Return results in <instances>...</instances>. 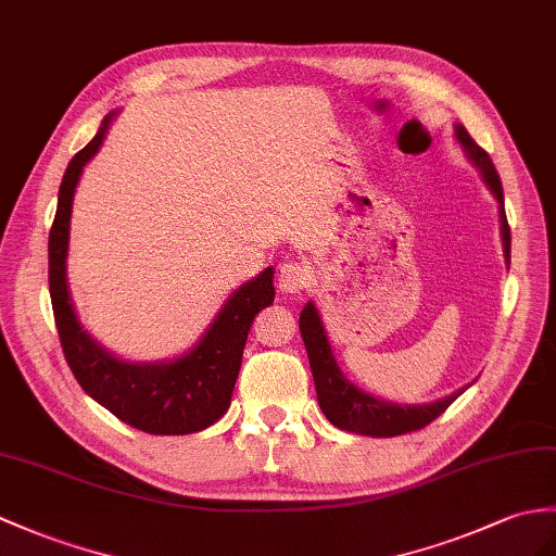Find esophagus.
I'll use <instances>...</instances> for the list:
<instances>
[{"instance_id":"1","label":"esophagus","mask_w":556,"mask_h":556,"mask_svg":"<svg viewBox=\"0 0 556 556\" xmlns=\"http://www.w3.org/2000/svg\"><path fill=\"white\" fill-rule=\"evenodd\" d=\"M309 279H313V269L303 261H289L279 267V289L281 293H301L309 287Z\"/></svg>"}]
</instances>
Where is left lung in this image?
Returning <instances> with one entry per match:
<instances>
[{"label": "left lung", "instance_id": "8db88e82", "mask_svg": "<svg viewBox=\"0 0 556 556\" xmlns=\"http://www.w3.org/2000/svg\"><path fill=\"white\" fill-rule=\"evenodd\" d=\"M455 137L459 141L464 156H467L476 170L481 173L483 185L490 189V193H493L497 201L502 249H505V257L509 263L511 231L505 215V193H502L500 175L488 153L471 139L467 127L455 123ZM299 327H301V337L307 351L309 369H313L317 403L321 412H325V417L337 426V429L351 431L357 435H371V438H391V435L417 431V429H424L426 424H431L433 419L441 417L443 412L471 386V383L464 386V389L426 405H397V403H391V400H381L377 395L365 393L363 389H357V386L341 371L337 357H333V351H331L325 321H321L319 309L313 301L305 303Z\"/></svg>", "mask_w": 556, "mask_h": 556}]
</instances>
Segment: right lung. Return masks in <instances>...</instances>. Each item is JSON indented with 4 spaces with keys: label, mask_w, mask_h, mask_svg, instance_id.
I'll list each match as a JSON object with an SVG mask.
<instances>
[{
    "label": "right lung",
    "mask_w": 556,
    "mask_h": 556,
    "mask_svg": "<svg viewBox=\"0 0 556 556\" xmlns=\"http://www.w3.org/2000/svg\"><path fill=\"white\" fill-rule=\"evenodd\" d=\"M118 111L101 121L94 139L77 151L63 173L49 231V293L63 355L83 391L121 421L156 435L203 431L225 415L239 377L253 317L275 301V267L231 291L225 305L189 351L156 363H135L103 348L89 333L68 291V241L77 182L97 156Z\"/></svg>",
    "instance_id": "obj_1"
}]
</instances>
